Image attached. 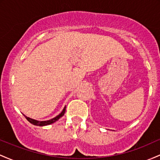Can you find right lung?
I'll return each mask as SVG.
<instances>
[{
  "label": "right lung",
  "instance_id": "right-lung-1",
  "mask_svg": "<svg viewBox=\"0 0 160 160\" xmlns=\"http://www.w3.org/2000/svg\"><path fill=\"white\" fill-rule=\"evenodd\" d=\"M65 110H66V108L65 107L64 108V109L62 110V111L61 112V113H59L58 116H56V117H54V118L51 119V120H46V121H38V120H34V119H32L30 118V117H26L25 115H24L25 117V118L27 119V120L29 122H31V123L34 125V126H47V125H50L53 123V122H56L57 120H58L59 118H61V117L65 114Z\"/></svg>",
  "mask_w": 160,
  "mask_h": 160
}]
</instances>
